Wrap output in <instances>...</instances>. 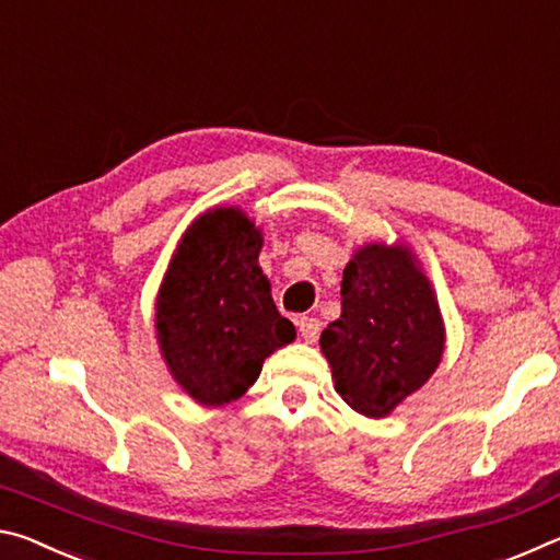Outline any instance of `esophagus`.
<instances>
[{
  "instance_id": "obj_1",
  "label": "esophagus",
  "mask_w": 560,
  "mask_h": 560,
  "mask_svg": "<svg viewBox=\"0 0 560 560\" xmlns=\"http://www.w3.org/2000/svg\"><path fill=\"white\" fill-rule=\"evenodd\" d=\"M296 326H299L301 338L306 340V343H316V340H318V330H320V324H318L316 318L301 316V318L296 320Z\"/></svg>"
}]
</instances>
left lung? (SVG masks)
Segmentation results:
<instances>
[{"mask_svg": "<svg viewBox=\"0 0 560 560\" xmlns=\"http://www.w3.org/2000/svg\"><path fill=\"white\" fill-rule=\"evenodd\" d=\"M444 340L438 293L410 246H358L340 281V316L320 334L336 393L381 420L430 381Z\"/></svg>", "mask_w": 560, "mask_h": 560, "instance_id": "left-lung-1", "label": "left lung"}]
</instances>
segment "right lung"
I'll return each mask as SVG.
<instances>
[{"mask_svg": "<svg viewBox=\"0 0 560 560\" xmlns=\"http://www.w3.org/2000/svg\"><path fill=\"white\" fill-rule=\"evenodd\" d=\"M261 226L242 207L195 217L155 296V338L173 381L205 407L257 383L264 360L296 338L259 267Z\"/></svg>", "mask_w": 560, "mask_h": 560, "instance_id": "1", "label": "right lung"}]
</instances>
